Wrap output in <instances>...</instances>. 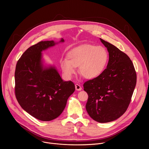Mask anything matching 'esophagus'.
Instances as JSON below:
<instances>
[{"label":"esophagus","instance_id":"esophagus-1","mask_svg":"<svg viewBox=\"0 0 149 149\" xmlns=\"http://www.w3.org/2000/svg\"><path fill=\"white\" fill-rule=\"evenodd\" d=\"M75 89H76V90H77V91H81V90H82V87H81V86H80V85H79V84H75Z\"/></svg>","mask_w":149,"mask_h":149}]
</instances>
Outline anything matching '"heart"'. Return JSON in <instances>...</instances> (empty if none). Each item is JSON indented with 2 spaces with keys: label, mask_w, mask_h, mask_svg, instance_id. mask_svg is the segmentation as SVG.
<instances>
[{
  "label": "heart",
  "mask_w": 149,
  "mask_h": 149,
  "mask_svg": "<svg viewBox=\"0 0 149 149\" xmlns=\"http://www.w3.org/2000/svg\"><path fill=\"white\" fill-rule=\"evenodd\" d=\"M67 57L60 60L61 68L68 78H71L79 67V74L87 79L98 77L105 70L109 59L106 49L101 46L83 45L70 50Z\"/></svg>",
  "instance_id": "1"
}]
</instances>
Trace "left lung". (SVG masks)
Listing matches in <instances>:
<instances>
[{
    "label": "left lung",
    "instance_id": "left-lung-1",
    "mask_svg": "<svg viewBox=\"0 0 149 149\" xmlns=\"http://www.w3.org/2000/svg\"><path fill=\"white\" fill-rule=\"evenodd\" d=\"M109 53V61L98 77L85 82L88 95L86 108L89 116L99 123H108L121 117L128 109L135 88L137 75L129 56L100 38Z\"/></svg>",
    "mask_w": 149,
    "mask_h": 149
}]
</instances>
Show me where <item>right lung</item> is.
<instances>
[{
    "mask_svg": "<svg viewBox=\"0 0 149 149\" xmlns=\"http://www.w3.org/2000/svg\"><path fill=\"white\" fill-rule=\"evenodd\" d=\"M63 38L60 42H63ZM53 40L41 41L28 48L18 60L15 72V96L20 105L41 121L57 118L74 92L71 81H63L54 67H44L41 52L54 46Z\"/></svg>",
    "mask_w": 149,
    "mask_h": 149,
    "instance_id": "obj_1",
    "label": "right lung"
}]
</instances>
